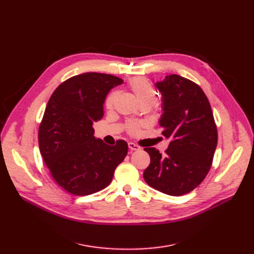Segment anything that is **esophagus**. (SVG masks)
Segmentation results:
<instances>
[{"label":"esophagus","mask_w":254,"mask_h":254,"mask_svg":"<svg viewBox=\"0 0 254 254\" xmlns=\"http://www.w3.org/2000/svg\"><path fill=\"white\" fill-rule=\"evenodd\" d=\"M128 148H129L130 150H139L141 147H140L139 145H137V144H135V143L130 142V143H128Z\"/></svg>","instance_id":"esophagus-1"}]
</instances>
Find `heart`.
I'll return each mask as SVG.
<instances>
[{"instance_id": "1", "label": "heart", "mask_w": 254, "mask_h": 254, "mask_svg": "<svg viewBox=\"0 0 254 254\" xmlns=\"http://www.w3.org/2000/svg\"><path fill=\"white\" fill-rule=\"evenodd\" d=\"M129 87L135 93V96L141 105L151 106L155 102L156 92L149 80L145 77H137L131 79L129 81ZM117 93L115 91L111 92L106 100V106L108 108H112L116 100ZM139 128V124L130 123L128 125V131L130 134H136Z\"/></svg>"}]
</instances>
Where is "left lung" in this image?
<instances>
[{"mask_svg":"<svg viewBox=\"0 0 254 254\" xmlns=\"http://www.w3.org/2000/svg\"><path fill=\"white\" fill-rule=\"evenodd\" d=\"M162 93V134L171 140L165 154L145 148L150 165L144 180L156 190L182 195L193 190L211 168L217 146V128L203 89L176 74L155 83Z\"/></svg>","mask_w":254,"mask_h":254,"instance_id":"1","label":"left lung"}]
</instances>
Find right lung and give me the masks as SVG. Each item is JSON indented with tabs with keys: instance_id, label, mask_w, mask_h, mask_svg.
Masks as SVG:
<instances>
[{
	"instance_id": "1",
	"label": "right lung",
	"mask_w": 254,
	"mask_h": 254,
	"mask_svg": "<svg viewBox=\"0 0 254 254\" xmlns=\"http://www.w3.org/2000/svg\"><path fill=\"white\" fill-rule=\"evenodd\" d=\"M124 80L83 73L53 91L39 127V148L52 178L68 192L87 195L104 190L127 154V143L107 145L93 136L108 92Z\"/></svg>"
}]
</instances>
